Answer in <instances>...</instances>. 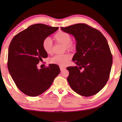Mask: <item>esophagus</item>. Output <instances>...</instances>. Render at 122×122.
Segmentation results:
<instances>
[{"label": "esophagus", "instance_id": "34e87169", "mask_svg": "<svg viewBox=\"0 0 122 122\" xmlns=\"http://www.w3.org/2000/svg\"><path fill=\"white\" fill-rule=\"evenodd\" d=\"M65 69H66V68H65V67H63V66H60V69H61V71H63V70H64Z\"/></svg>", "mask_w": 122, "mask_h": 122}]
</instances>
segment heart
I'll use <instances>...</instances> for the list:
<instances>
[{
  "instance_id": "obj_1",
  "label": "heart",
  "mask_w": 122,
  "mask_h": 122,
  "mask_svg": "<svg viewBox=\"0 0 122 122\" xmlns=\"http://www.w3.org/2000/svg\"><path fill=\"white\" fill-rule=\"evenodd\" d=\"M54 41L56 43L63 44L64 51H73L76 49V43L71 39V35L66 31L62 30L58 31L53 36ZM42 48L46 54H51L53 52V44L51 40L49 37L45 38L42 41ZM71 56L69 53H65L63 54L56 55L51 58L49 62L51 64H57L59 66H64L67 63L68 61L71 59Z\"/></svg>"
}]
</instances>
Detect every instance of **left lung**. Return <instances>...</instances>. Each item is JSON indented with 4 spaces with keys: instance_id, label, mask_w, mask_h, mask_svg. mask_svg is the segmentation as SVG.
I'll list each match as a JSON object with an SVG mask.
<instances>
[{
    "instance_id": "obj_1",
    "label": "left lung",
    "mask_w": 122,
    "mask_h": 122,
    "mask_svg": "<svg viewBox=\"0 0 122 122\" xmlns=\"http://www.w3.org/2000/svg\"><path fill=\"white\" fill-rule=\"evenodd\" d=\"M61 29L73 35L76 41V52L73 58L76 66L66 68L69 72L67 78L69 86L82 96L97 94L107 83L113 63L106 38L98 29L84 23Z\"/></svg>"
}]
</instances>
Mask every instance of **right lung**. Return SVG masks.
<instances>
[{"mask_svg": "<svg viewBox=\"0 0 122 122\" xmlns=\"http://www.w3.org/2000/svg\"><path fill=\"white\" fill-rule=\"evenodd\" d=\"M58 28L34 24L11 40L8 50V70L18 89L28 96L36 97L44 93L60 73L56 64H49L41 69L37 68L42 58L48 57L42 48L43 40Z\"/></svg>", "mask_w": 122, "mask_h": 122, "instance_id": "add662e5", "label": "right lung"}]
</instances>
